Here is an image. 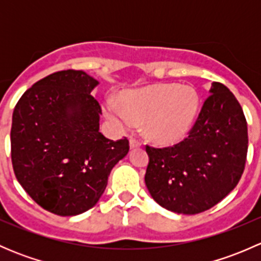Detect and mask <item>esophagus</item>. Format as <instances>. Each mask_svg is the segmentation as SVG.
Masks as SVG:
<instances>
[{
    "label": "esophagus",
    "mask_w": 261,
    "mask_h": 261,
    "mask_svg": "<svg viewBox=\"0 0 261 261\" xmlns=\"http://www.w3.org/2000/svg\"><path fill=\"white\" fill-rule=\"evenodd\" d=\"M141 146V143L139 140H136V139H130V147L131 149H135V147H139Z\"/></svg>",
    "instance_id": "1"
}]
</instances>
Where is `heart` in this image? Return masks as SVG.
I'll return each instance as SVG.
<instances>
[{
    "instance_id": "b5f03b06",
    "label": "heart",
    "mask_w": 261,
    "mask_h": 261,
    "mask_svg": "<svg viewBox=\"0 0 261 261\" xmlns=\"http://www.w3.org/2000/svg\"><path fill=\"white\" fill-rule=\"evenodd\" d=\"M123 103L106 99V116L120 127L144 122V133L159 144L179 141L188 134L199 107L198 93L189 86L155 84L123 96Z\"/></svg>"
}]
</instances>
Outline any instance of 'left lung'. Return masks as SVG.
<instances>
[{
    "label": "left lung",
    "mask_w": 261,
    "mask_h": 261,
    "mask_svg": "<svg viewBox=\"0 0 261 261\" xmlns=\"http://www.w3.org/2000/svg\"><path fill=\"white\" fill-rule=\"evenodd\" d=\"M211 94L188 136L172 146L146 145L145 184L156 203L196 215L222 201L241 179L247 155V123L240 103L222 83Z\"/></svg>",
    "instance_id": "obj_1"
}]
</instances>
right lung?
Segmentation results:
<instances>
[{
	"label": "right lung",
	"mask_w": 261,
	"mask_h": 261,
	"mask_svg": "<svg viewBox=\"0 0 261 261\" xmlns=\"http://www.w3.org/2000/svg\"><path fill=\"white\" fill-rule=\"evenodd\" d=\"M98 84L83 70H60L36 82L15 106V175L39 206L58 216L92 208L130 149L126 138L99 133L101 106L91 94Z\"/></svg>",
	"instance_id": "right-lung-1"
}]
</instances>
